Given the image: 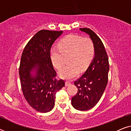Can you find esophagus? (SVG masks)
Segmentation results:
<instances>
[{"label": "esophagus", "instance_id": "obj_1", "mask_svg": "<svg viewBox=\"0 0 131 131\" xmlns=\"http://www.w3.org/2000/svg\"><path fill=\"white\" fill-rule=\"evenodd\" d=\"M71 85V83H70V82H66L65 85L66 86H69Z\"/></svg>", "mask_w": 131, "mask_h": 131}]
</instances>
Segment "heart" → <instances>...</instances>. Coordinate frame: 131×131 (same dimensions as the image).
<instances>
[{"label":"heart","mask_w":131,"mask_h":131,"mask_svg":"<svg viewBox=\"0 0 131 131\" xmlns=\"http://www.w3.org/2000/svg\"><path fill=\"white\" fill-rule=\"evenodd\" d=\"M58 48H52L50 57L53 66L60 70L65 63V57H70V65L64 67L59 72L61 78L70 80L78 76L79 69L85 70L92 61L95 55L94 42L89 37L70 35L59 42Z\"/></svg>","instance_id":"b5f03b06"}]
</instances>
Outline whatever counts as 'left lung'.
I'll return each instance as SVG.
<instances>
[{
	"instance_id": "left-lung-1",
	"label": "left lung",
	"mask_w": 131,
	"mask_h": 131,
	"mask_svg": "<svg viewBox=\"0 0 131 131\" xmlns=\"http://www.w3.org/2000/svg\"><path fill=\"white\" fill-rule=\"evenodd\" d=\"M88 34L94 42L95 55L85 73L74 82L78 91L71 98V104L80 111L92 108L100 101L108 82V59L104 45L100 37L92 30L80 28Z\"/></svg>"
}]
</instances>
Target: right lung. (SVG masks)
<instances>
[{
    "label": "right lung",
    "mask_w": 131,
    "mask_h": 131,
    "mask_svg": "<svg viewBox=\"0 0 131 131\" xmlns=\"http://www.w3.org/2000/svg\"><path fill=\"white\" fill-rule=\"evenodd\" d=\"M62 31L42 30L26 45L21 55L19 74L25 98L37 112L46 113L53 108L55 94L65 85L55 79L57 73L50 57L51 46Z\"/></svg>",
    "instance_id": "1"
}]
</instances>
